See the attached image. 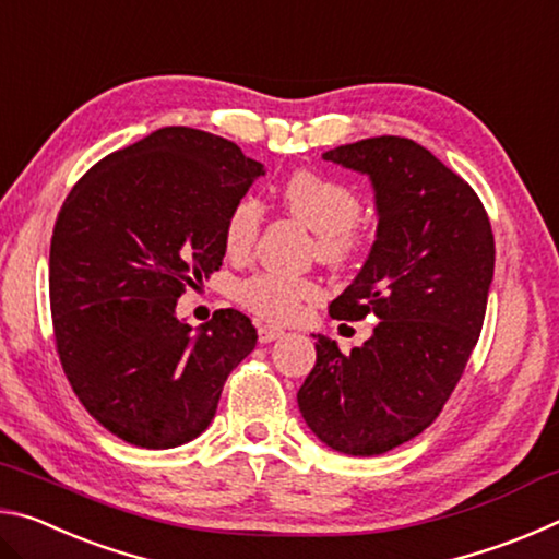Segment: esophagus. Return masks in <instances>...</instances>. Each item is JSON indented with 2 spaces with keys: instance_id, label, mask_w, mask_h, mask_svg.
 I'll use <instances>...</instances> for the list:
<instances>
[{
  "instance_id": "34e87169",
  "label": "esophagus",
  "mask_w": 559,
  "mask_h": 559,
  "mask_svg": "<svg viewBox=\"0 0 559 559\" xmlns=\"http://www.w3.org/2000/svg\"><path fill=\"white\" fill-rule=\"evenodd\" d=\"M283 337V330L281 328H273V325H259V340L261 343H273V340Z\"/></svg>"
}]
</instances>
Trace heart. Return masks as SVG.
Listing matches in <instances>:
<instances>
[{
	"label": "heart",
	"mask_w": 559,
	"mask_h": 559,
	"mask_svg": "<svg viewBox=\"0 0 559 559\" xmlns=\"http://www.w3.org/2000/svg\"><path fill=\"white\" fill-rule=\"evenodd\" d=\"M281 202L290 216L316 234V257L330 269H345L357 253V222L362 202L335 177L298 169L281 187ZM263 210L257 197L243 194L224 216V246L229 257H249L257 246ZM320 298V286L310 278H288L281 273H257L236 288V300L269 323H293L308 302Z\"/></svg>",
	"instance_id": "1"
}]
</instances>
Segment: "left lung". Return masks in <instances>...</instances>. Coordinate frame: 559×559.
Listing matches in <instances>:
<instances>
[{"label":"left lung","mask_w":559,"mask_h":559,"mask_svg":"<svg viewBox=\"0 0 559 559\" xmlns=\"http://www.w3.org/2000/svg\"><path fill=\"white\" fill-rule=\"evenodd\" d=\"M323 157L370 175L380 214L370 259L330 316L380 323L349 355L318 335L298 406L330 449L380 456L431 427L456 390L484 328L493 229L466 179L409 138H367Z\"/></svg>","instance_id":"left-lung-1"}]
</instances>
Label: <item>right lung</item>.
<instances>
[{
  "label": "right lung",
  "mask_w": 559,
  "mask_h": 559,
  "mask_svg": "<svg viewBox=\"0 0 559 559\" xmlns=\"http://www.w3.org/2000/svg\"><path fill=\"white\" fill-rule=\"evenodd\" d=\"M261 175L229 140L163 128L93 165L56 216V353L86 412L132 447L200 437L226 377L257 347L239 310H216L194 335L175 306L219 271L224 216Z\"/></svg>",
  "instance_id": "add662e5"
}]
</instances>
